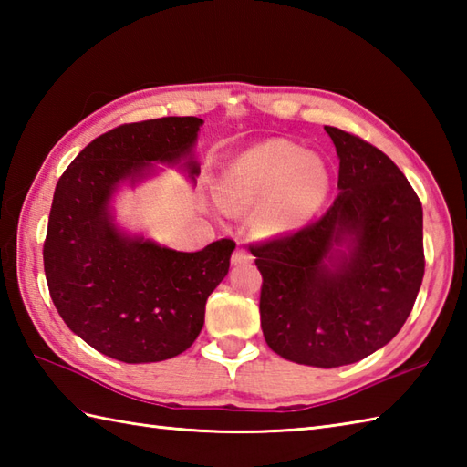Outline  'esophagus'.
Listing matches in <instances>:
<instances>
[{"instance_id": "1", "label": "esophagus", "mask_w": 467, "mask_h": 467, "mask_svg": "<svg viewBox=\"0 0 467 467\" xmlns=\"http://www.w3.org/2000/svg\"><path fill=\"white\" fill-rule=\"evenodd\" d=\"M233 265L234 266H239V265H249V263H253V254L249 253V251H244V249H236L234 253H233Z\"/></svg>"}]
</instances>
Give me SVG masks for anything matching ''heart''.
I'll list each match as a JSON object with an SVG mask.
<instances>
[{
    "mask_svg": "<svg viewBox=\"0 0 467 467\" xmlns=\"http://www.w3.org/2000/svg\"><path fill=\"white\" fill-rule=\"evenodd\" d=\"M331 191L325 158L285 138H271L236 154L218 178V198L233 211H254L265 234L301 231Z\"/></svg>",
    "mask_w": 467,
    "mask_h": 467,
    "instance_id": "1",
    "label": "heart"
}]
</instances>
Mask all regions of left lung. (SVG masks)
I'll use <instances>...</instances> for the list:
<instances>
[{"instance_id": "1", "label": "left lung", "mask_w": 467, "mask_h": 467, "mask_svg": "<svg viewBox=\"0 0 467 467\" xmlns=\"http://www.w3.org/2000/svg\"><path fill=\"white\" fill-rule=\"evenodd\" d=\"M339 156V194L299 233L251 246L263 275L261 327L299 365L365 359L400 333L423 279V211L379 148L325 126Z\"/></svg>"}]
</instances>
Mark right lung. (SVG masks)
<instances>
[{
  "label": "right lung",
  "mask_w": 467,
  "mask_h": 467,
  "mask_svg": "<svg viewBox=\"0 0 467 467\" xmlns=\"http://www.w3.org/2000/svg\"><path fill=\"white\" fill-rule=\"evenodd\" d=\"M202 124L168 116L118 126L88 144L56 184L44 243L49 295L69 329L116 361L156 363L186 351L231 266V239L184 253L116 221L114 196L156 176V164L196 181Z\"/></svg>",
  "instance_id": "right-lung-1"
}]
</instances>
